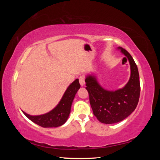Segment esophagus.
<instances>
[{
  "label": "esophagus",
  "instance_id": "1",
  "mask_svg": "<svg viewBox=\"0 0 160 160\" xmlns=\"http://www.w3.org/2000/svg\"><path fill=\"white\" fill-rule=\"evenodd\" d=\"M79 83L81 86H83L85 85V78L83 76H80L79 78Z\"/></svg>",
  "mask_w": 160,
  "mask_h": 160
}]
</instances>
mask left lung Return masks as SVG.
I'll return each mask as SVG.
<instances>
[{"mask_svg": "<svg viewBox=\"0 0 160 160\" xmlns=\"http://www.w3.org/2000/svg\"><path fill=\"white\" fill-rule=\"evenodd\" d=\"M118 49L121 50L130 64V78L124 88L108 91L99 85L95 76L89 75L85 79V88L89 93L93 114L100 122L105 124L118 123L128 118L136 108L140 95L138 67L126 50L120 47Z\"/></svg>", "mask_w": 160, "mask_h": 160, "instance_id": "obj_1", "label": "left lung"}]
</instances>
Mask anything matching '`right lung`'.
<instances>
[{
  "mask_svg": "<svg viewBox=\"0 0 160 160\" xmlns=\"http://www.w3.org/2000/svg\"><path fill=\"white\" fill-rule=\"evenodd\" d=\"M80 87L79 79H75L67 89L59 104L49 113L34 116L24 111L22 113L32 122L42 128L59 127L63 125L68 119L72 101Z\"/></svg>",
  "mask_w": 160,
  "mask_h": 160,
  "instance_id": "obj_1",
  "label": "right lung"
}]
</instances>
